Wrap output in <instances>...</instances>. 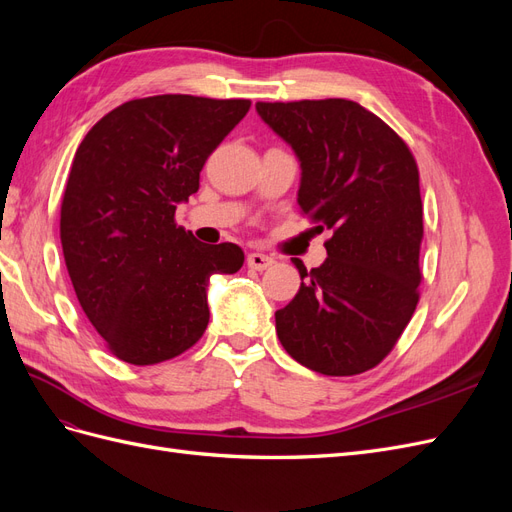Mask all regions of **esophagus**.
<instances>
[{
	"mask_svg": "<svg viewBox=\"0 0 512 512\" xmlns=\"http://www.w3.org/2000/svg\"><path fill=\"white\" fill-rule=\"evenodd\" d=\"M273 262L275 260L271 256H267V254H260V252L247 254V267L254 269V271H265V269H269L273 265Z\"/></svg>",
	"mask_w": 512,
	"mask_h": 512,
	"instance_id": "obj_1",
	"label": "esophagus"
}]
</instances>
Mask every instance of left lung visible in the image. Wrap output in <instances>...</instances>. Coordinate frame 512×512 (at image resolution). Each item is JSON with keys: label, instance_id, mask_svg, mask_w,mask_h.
<instances>
[{"label": "left lung", "instance_id": "obj_1", "mask_svg": "<svg viewBox=\"0 0 512 512\" xmlns=\"http://www.w3.org/2000/svg\"><path fill=\"white\" fill-rule=\"evenodd\" d=\"M258 115L301 162V213L327 260L301 273L275 329L294 361L324 376L376 367L408 327L423 280L418 166L393 128L352 100L256 102Z\"/></svg>", "mask_w": 512, "mask_h": 512}]
</instances>
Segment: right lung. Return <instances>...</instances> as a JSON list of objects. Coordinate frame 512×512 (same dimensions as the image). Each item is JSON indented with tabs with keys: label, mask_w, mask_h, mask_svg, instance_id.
<instances>
[{
	"label": "right lung",
	"mask_w": 512,
	"mask_h": 512,
	"mask_svg": "<svg viewBox=\"0 0 512 512\" xmlns=\"http://www.w3.org/2000/svg\"><path fill=\"white\" fill-rule=\"evenodd\" d=\"M250 100L164 94L104 115L76 149L59 235L85 316L117 359H175L209 324L211 273H237L235 243H198L175 222L200 170Z\"/></svg>",
	"instance_id": "right-lung-1"
}]
</instances>
